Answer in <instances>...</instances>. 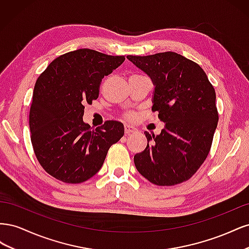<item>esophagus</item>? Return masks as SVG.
Here are the masks:
<instances>
[{"label": "esophagus", "instance_id": "esophagus-1", "mask_svg": "<svg viewBox=\"0 0 249 249\" xmlns=\"http://www.w3.org/2000/svg\"><path fill=\"white\" fill-rule=\"evenodd\" d=\"M124 132L125 134H131V133H136L137 129H135L134 126L130 125V124H125L124 125Z\"/></svg>", "mask_w": 249, "mask_h": 249}]
</instances>
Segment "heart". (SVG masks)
Returning a JSON list of instances; mask_svg holds the SVG:
<instances>
[{"label":"heart","instance_id":"b5f03b06","mask_svg":"<svg viewBox=\"0 0 249 249\" xmlns=\"http://www.w3.org/2000/svg\"><path fill=\"white\" fill-rule=\"evenodd\" d=\"M127 117H129V118H132V117H133V115H131V114H130V115H127Z\"/></svg>","mask_w":249,"mask_h":249}]
</instances>
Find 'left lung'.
Wrapping results in <instances>:
<instances>
[{
  "instance_id": "1",
  "label": "left lung",
  "mask_w": 249,
  "mask_h": 249,
  "mask_svg": "<svg viewBox=\"0 0 249 249\" xmlns=\"http://www.w3.org/2000/svg\"><path fill=\"white\" fill-rule=\"evenodd\" d=\"M126 58L152 79L153 108L165 123L144 132L147 145L134 156L141 176L158 186L189 179L205 162L218 124L215 89L201 67L175 52Z\"/></svg>"
}]
</instances>
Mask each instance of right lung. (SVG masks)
Segmentation results:
<instances>
[{"mask_svg":"<svg viewBox=\"0 0 249 249\" xmlns=\"http://www.w3.org/2000/svg\"><path fill=\"white\" fill-rule=\"evenodd\" d=\"M80 49L56 58L37 79L29 124L35 156L55 178L79 184L96 175L112 144L124 136V124L108 120L91 130L83 122L84 105L99 97L102 79L124 61Z\"/></svg>","mask_w":249,"mask_h":249,"instance_id":"add662e5","label":"right lung"}]
</instances>
